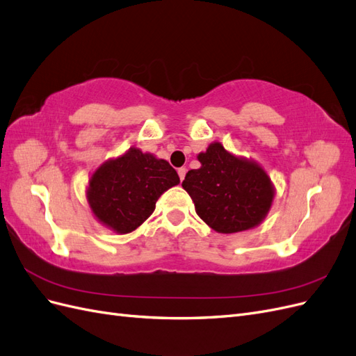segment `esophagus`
Here are the masks:
<instances>
[{
  "instance_id": "34e87169",
  "label": "esophagus",
  "mask_w": 356,
  "mask_h": 356,
  "mask_svg": "<svg viewBox=\"0 0 356 356\" xmlns=\"http://www.w3.org/2000/svg\"><path fill=\"white\" fill-rule=\"evenodd\" d=\"M177 172H179V177H180V180L184 181V179H185V176H186V168H185V167H181V168H179V170H177Z\"/></svg>"
}]
</instances>
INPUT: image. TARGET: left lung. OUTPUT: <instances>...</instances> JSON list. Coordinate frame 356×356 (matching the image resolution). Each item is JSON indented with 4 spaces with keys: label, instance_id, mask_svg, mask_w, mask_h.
<instances>
[{
    "label": "left lung",
    "instance_id": "8db88e82",
    "mask_svg": "<svg viewBox=\"0 0 356 356\" xmlns=\"http://www.w3.org/2000/svg\"><path fill=\"white\" fill-rule=\"evenodd\" d=\"M201 167L186 172L184 189L197 215L222 234L259 225L273 204L271 180L257 162L237 158L220 143L198 155Z\"/></svg>",
    "mask_w": 356,
    "mask_h": 356
}]
</instances>
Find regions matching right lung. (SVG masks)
Listing matches in <instances>:
<instances>
[{
	"mask_svg": "<svg viewBox=\"0 0 356 356\" xmlns=\"http://www.w3.org/2000/svg\"><path fill=\"white\" fill-rule=\"evenodd\" d=\"M179 184L176 170L165 159L131 147L94 172L86 197L103 225L118 234H128L154 213L158 198Z\"/></svg>",
	"mask_w": 356,
	"mask_h": 356,
	"instance_id": "add662e5",
	"label": "right lung"
}]
</instances>
